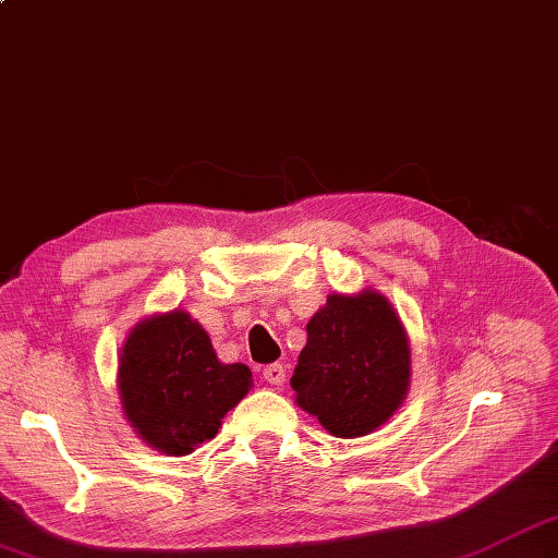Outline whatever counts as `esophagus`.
<instances>
[{"label":"esophagus","instance_id":"esophagus-1","mask_svg":"<svg viewBox=\"0 0 558 558\" xmlns=\"http://www.w3.org/2000/svg\"><path fill=\"white\" fill-rule=\"evenodd\" d=\"M264 378L272 386H280L282 381H286V366H282V364L264 366Z\"/></svg>","mask_w":558,"mask_h":558}]
</instances>
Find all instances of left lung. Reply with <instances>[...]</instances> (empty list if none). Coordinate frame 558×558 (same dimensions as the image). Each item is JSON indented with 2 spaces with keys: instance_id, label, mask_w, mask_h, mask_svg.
Segmentation results:
<instances>
[{
  "instance_id": "1",
  "label": "left lung",
  "mask_w": 558,
  "mask_h": 558,
  "mask_svg": "<svg viewBox=\"0 0 558 558\" xmlns=\"http://www.w3.org/2000/svg\"><path fill=\"white\" fill-rule=\"evenodd\" d=\"M290 386L333 436H364L388 422L410 386V342L384 294H328L306 324Z\"/></svg>"
}]
</instances>
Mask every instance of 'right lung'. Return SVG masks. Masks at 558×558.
Here are the masks:
<instances>
[{"label":"right lung","instance_id":"1","mask_svg":"<svg viewBox=\"0 0 558 558\" xmlns=\"http://www.w3.org/2000/svg\"><path fill=\"white\" fill-rule=\"evenodd\" d=\"M117 388L129 424L148 446L186 456L218 434L225 414L252 388V372L222 364L201 324L174 310L134 326Z\"/></svg>","mask_w":558,"mask_h":558}]
</instances>
